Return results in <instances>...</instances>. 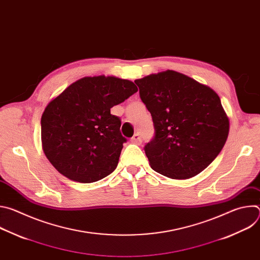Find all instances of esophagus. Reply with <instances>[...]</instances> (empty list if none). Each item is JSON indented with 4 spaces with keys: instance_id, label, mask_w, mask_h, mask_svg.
Segmentation results:
<instances>
[{
    "instance_id": "34e87169",
    "label": "esophagus",
    "mask_w": 260,
    "mask_h": 260,
    "mask_svg": "<svg viewBox=\"0 0 260 260\" xmlns=\"http://www.w3.org/2000/svg\"><path fill=\"white\" fill-rule=\"evenodd\" d=\"M131 142H132L133 144L140 145V144L142 143V139H141V137H140V135H139V134H135V135H134V137L131 139Z\"/></svg>"
}]
</instances>
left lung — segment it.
I'll list each match as a JSON object with an SVG mask.
<instances>
[{
  "mask_svg": "<svg viewBox=\"0 0 260 260\" xmlns=\"http://www.w3.org/2000/svg\"><path fill=\"white\" fill-rule=\"evenodd\" d=\"M151 113L155 136L145 146L151 168L171 179L203 172L220 153L230 119L209 86L173 70L135 80Z\"/></svg>",
  "mask_w": 260,
  "mask_h": 260,
  "instance_id": "1",
  "label": "left lung"
}]
</instances>
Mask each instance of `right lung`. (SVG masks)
I'll return each instance as SVG.
<instances>
[{
    "instance_id": "1",
    "label": "right lung",
    "mask_w": 260,
    "mask_h": 260,
    "mask_svg": "<svg viewBox=\"0 0 260 260\" xmlns=\"http://www.w3.org/2000/svg\"><path fill=\"white\" fill-rule=\"evenodd\" d=\"M137 91L129 80L101 75L83 77L51 100L41 117L42 148L50 164L80 183L112 173L126 140L110 109Z\"/></svg>"
}]
</instances>
